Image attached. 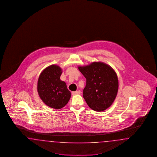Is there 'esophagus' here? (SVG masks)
Here are the masks:
<instances>
[{"mask_svg":"<svg viewBox=\"0 0 157 157\" xmlns=\"http://www.w3.org/2000/svg\"><path fill=\"white\" fill-rule=\"evenodd\" d=\"M81 94V91L80 90H77V91H75V92H72V95H75V94Z\"/></svg>","mask_w":157,"mask_h":157,"instance_id":"1","label":"esophagus"}]
</instances>
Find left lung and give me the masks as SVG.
Instances as JSON below:
<instances>
[{
  "instance_id": "8db88e82",
  "label": "left lung",
  "mask_w": 157,
  "mask_h": 157,
  "mask_svg": "<svg viewBox=\"0 0 157 157\" xmlns=\"http://www.w3.org/2000/svg\"><path fill=\"white\" fill-rule=\"evenodd\" d=\"M78 69L86 79L83 97L88 106L97 112L110 106L118 92L119 82L112 67L103 63L94 62Z\"/></svg>"
}]
</instances>
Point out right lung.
<instances>
[{"label": "right lung", "instance_id": "add662e5", "mask_svg": "<svg viewBox=\"0 0 157 157\" xmlns=\"http://www.w3.org/2000/svg\"><path fill=\"white\" fill-rule=\"evenodd\" d=\"M62 69L56 65L44 69L39 76L38 93L44 103L51 108L59 109L68 102L71 94L65 82L60 79Z\"/></svg>", "mask_w": 157, "mask_h": 157}]
</instances>
